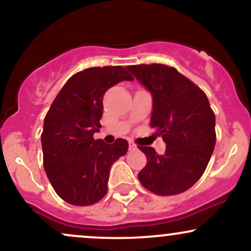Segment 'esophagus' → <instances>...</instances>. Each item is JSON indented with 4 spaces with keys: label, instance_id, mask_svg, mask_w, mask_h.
<instances>
[{
    "label": "esophagus",
    "instance_id": "34e87169",
    "mask_svg": "<svg viewBox=\"0 0 251 251\" xmlns=\"http://www.w3.org/2000/svg\"><path fill=\"white\" fill-rule=\"evenodd\" d=\"M128 149L129 150H135V149H137V145H135V144L132 142V140H129V142H128Z\"/></svg>",
    "mask_w": 251,
    "mask_h": 251
}]
</instances>
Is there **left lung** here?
<instances>
[{"mask_svg":"<svg viewBox=\"0 0 251 251\" xmlns=\"http://www.w3.org/2000/svg\"><path fill=\"white\" fill-rule=\"evenodd\" d=\"M127 71L151 93L150 125L166 144L164 154L139 146L148 163L138 178L155 195L181 194L201 177L215 149L216 119L208 97L174 67L152 63Z\"/></svg>","mask_w":251,"mask_h":251,"instance_id":"1","label":"left lung"}]
</instances>
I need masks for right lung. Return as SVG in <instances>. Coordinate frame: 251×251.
Here are the masks:
<instances>
[{"label":"right lung","mask_w":251,"mask_h":251,"mask_svg":"<svg viewBox=\"0 0 251 251\" xmlns=\"http://www.w3.org/2000/svg\"><path fill=\"white\" fill-rule=\"evenodd\" d=\"M133 77L122 66L92 67L63 85L43 123V166L51 186L72 205L86 206L107 192L109 170L128 150L125 139L106 144L94 139L108 88Z\"/></svg>","instance_id":"1"}]
</instances>
